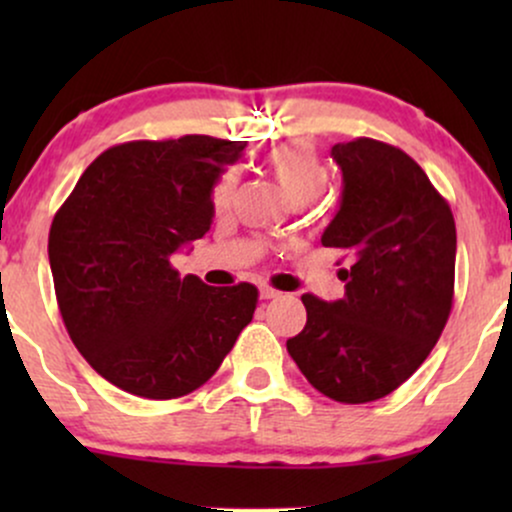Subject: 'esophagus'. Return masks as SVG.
<instances>
[{"instance_id":"34e87169","label":"esophagus","mask_w":512,"mask_h":512,"mask_svg":"<svg viewBox=\"0 0 512 512\" xmlns=\"http://www.w3.org/2000/svg\"><path fill=\"white\" fill-rule=\"evenodd\" d=\"M279 296H281V291L272 289V286H262V289H260L262 301H272V298H279Z\"/></svg>"}]
</instances>
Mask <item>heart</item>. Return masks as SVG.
<instances>
[{
	"mask_svg": "<svg viewBox=\"0 0 512 512\" xmlns=\"http://www.w3.org/2000/svg\"><path fill=\"white\" fill-rule=\"evenodd\" d=\"M264 163L272 170L276 182L286 197L296 202H313L322 195L327 185V168L320 161L317 151L305 142H291L281 144L264 156ZM238 170L228 168L226 173L216 180L214 190H211V204L216 211H226L233 204L238 192Z\"/></svg>",
	"mask_w": 512,
	"mask_h": 512,
	"instance_id": "heart-1",
	"label": "heart"
}]
</instances>
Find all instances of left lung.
Here are the masks:
<instances>
[{
    "label": "left lung",
    "instance_id": "obj_1",
    "mask_svg": "<svg viewBox=\"0 0 512 512\" xmlns=\"http://www.w3.org/2000/svg\"><path fill=\"white\" fill-rule=\"evenodd\" d=\"M342 204L322 233L344 250V298L303 293L308 322L286 349L334 402L395 392L436 346L455 293V219L414 158L378 139L332 146Z\"/></svg>",
    "mask_w": 512,
    "mask_h": 512
}]
</instances>
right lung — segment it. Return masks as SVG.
I'll list each match as a JSON object with an SVG mask.
<instances>
[{
  "instance_id": "right-lung-1",
  "label": "right lung",
  "mask_w": 512,
  "mask_h": 512,
  "mask_svg": "<svg viewBox=\"0 0 512 512\" xmlns=\"http://www.w3.org/2000/svg\"><path fill=\"white\" fill-rule=\"evenodd\" d=\"M243 149L207 134L110 146L52 219L64 327L91 368L129 395H190L252 320L255 286H207L170 264L209 231L211 190Z\"/></svg>"
}]
</instances>
